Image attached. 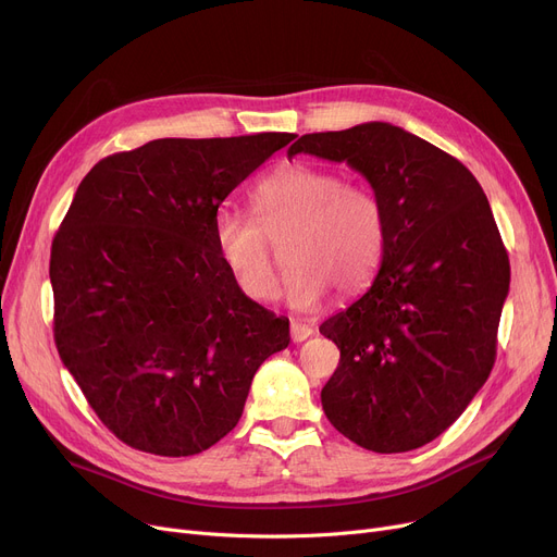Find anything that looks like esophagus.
Here are the masks:
<instances>
[{
	"label": "esophagus",
	"mask_w": 557,
	"mask_h": 557,
	"mask_svg": "<svg viewBox=\"0 0 557 557\" xmlns=\"http://www.w3.org/2000/svg\"><path fill=\"white\" fill-rule=\"evenodd\" d=\"M311 334H313L311 325H305V323H300V320H290V338H294V343H302Z\"/></svg>",
	"instance_id": "esophagus-1"
}]
</instances>
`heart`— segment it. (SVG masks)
I'll use <instances>...</instances> for the list:
<instances>
[{
    "instance_id": "b5f03b06",
    "label": "heart",
    "mask_w": 557,
    "mask_h": 557,
    "mask_svg": "<svg viewBox=\"0 0 557 557\" xmlns=\"http://www.w3.org/2000/svg\"><path fill=\"white\" fill-rule=\"evenodd\" d=\"M255 219L221 210L214 246L225 269L252 302L277 298L273 245L286 239V300L320 307L336 286L357 294L372 282L386 250V212L366 185L343 183L336 171L305 162L284 164L250 191Z\"/></svg>"
}]
</instances>
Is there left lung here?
<instances>
[{
    "label": "left lung",
    "mask_w": 557,
    "mask_h": 557,
    "mask_svg": "<svg viewBox=\"0 0 557 557\" xmlns=\"http://www.w3.org/2000/svg\"><path fill=\"white\" fill-rule=\"evenodd\" d=\"M298 153L359 171L388 232L372 286L320 325L341 349L323 411L363 449H418L460 418L496 359L510 261L490 202L462 162L393 124L302 135Z\"/></svg>",
    "instance_id": "left-lung-1"
}]
</instances>
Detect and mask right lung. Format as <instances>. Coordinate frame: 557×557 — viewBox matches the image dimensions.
<instances>
[{
	"label": "right lung",
	"mask_w": 557,
	"mask_h": 557,
	"mask_svg": "<svg viewBox=\"0 0 557 557\" xmlns=\"http://www.w3.org/2000/svg\"><path fill=\"white\" fill-rule=\"evenodd\" d=\"M294 133L164 137L97 162L51 244L53 338L133 449L194 456L237 426L288 318L242 294L214 246L227 194Z\"/></svg>",
	"instance_id": "obj_1"
}]
</instances>
